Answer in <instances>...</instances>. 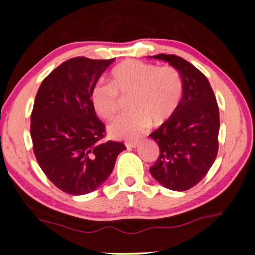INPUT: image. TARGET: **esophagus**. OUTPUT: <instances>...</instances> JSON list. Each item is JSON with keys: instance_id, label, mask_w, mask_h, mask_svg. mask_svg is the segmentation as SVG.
<instances>
[{"instance_id": "esophagus-1", "label": "esophagus", "mask_w": 255, "mask_h": 255, "mask_svg": "<svg viewBox=\"0 0 255 255\" xmlns=\"http://www.w3.org/2000/svg\"><path fill=\"white\" fill-rule=\"evenodd\" d=\"M127 148L128 149H131V148H135V147H138L139 146V142L138 141H133V142H127Z\"/></svg>"}]
</instances>
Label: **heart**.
<instances>
[{
	"instance_id": "b5f03b06",
	"label": "heart",
	"mask_w": 255,
	"mask_h": 255,
	"mask_svg": "<svg viewBox=\"0 0 255 255\" xmlns=\"http://www.w3.org/2000/svg\"><path fill=\"white\" fill-rule=\"evenodd\" d=\"M183 83L172 66L158 67L139 60H127L111 72L110 83H99L92 93L94 109L101 118L111 121L120 113V96L131 95L130 114L110 124L116 139H137L151 123L161 125L173 117L180 106Z\"/></svg>"
}]
</instances>
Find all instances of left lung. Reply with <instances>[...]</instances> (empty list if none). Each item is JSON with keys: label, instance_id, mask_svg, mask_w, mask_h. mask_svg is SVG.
Segmentation results:
<instances>
[{"label": "left lung", "instance_id": "obj_1", "mask_svg": "<svg viewBox=\"0 0 255 255\" xmlns=\"http://www.w3.org/2000/svg\"><path fill=\"white\" fill-rule=\"evenodd\" d=\"M149 58L176 68L183 83L176 113L149 134L160 148L149 172L167 189L188 190L207 175L217 156L218 104L208 79L190 62L174 54Z\"/></svg>", "mask_w": 255, "mask_h": 255}]
</instances>
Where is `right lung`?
Masks as SVG:
<instances>
[{"label":"right lung","mask_w":255,"mask_h":255,"mask_svg":"<svg viewBox=\"0 0 255 255\" xmlns=\"http://www.w3.org/2000/svg\"><path fill=\"white\" fill-rule=\"evenodd\" d=\"M114 62L69 59L38 89L31 114L33 153L47 179L69 195L96 190L113 172L123 142L102 141L106 125L96 116L92 93Z\"/></svg>","instance_id":"add662e5"}]
</instances>
